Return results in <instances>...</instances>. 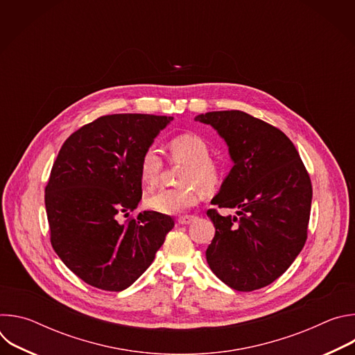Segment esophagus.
<instances>
[{
	"instance_id": "esophagus-1",
	"label": "esophagus",
	"mask_w": 355,
	"mask_h": 355,
	"mask_svg": "<svg viewBox=\"0 0 355 355\" xmlns=\"http://www.w3.org/2000/svg\"><path fill=\"white\" fill-rule=\"evenodd\" d=\"M195 219H196V216H193V215H185V216L178 218V223L180 225H189Z\"/></svg>"
}]
</instances>
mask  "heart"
<instances>
[{
	"mask_svg": "<svg viewBox=\"0 0 355 355\" xmlns=\"http://www.w3.org/2000/svg\"><path fill=\"white\" fill-rule=\"evenodd\" d=\"M168 151L174 160L185 162L178 182L174 188H162L146 198L151 211L164 215H178L196 205L200 191H214L222 178L218 163L211 159L208 141L195 133H182L168 141ZM163 159L156 146L144 148L139 160V174L143 185L151 188L159 181Z\"/></svg>",
	"mask_w": 355,
	"mask_h": 355,
	"instance_id": "b5f03b06",
	"label": "heart"
}]
</instances>
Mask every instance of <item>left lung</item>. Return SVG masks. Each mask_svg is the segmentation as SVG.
<instances>
[{"instance_id": "left-lung-1", "label": "left lung", "mask_w": 355, "mask_h": 355, "mask_svg": "<svg viewBox=\"0 0 355 355\" xmlns=\"http://www.w3.org/2000/svg\"><path fill=\"white\" fill-rule=\"evenodd\" d=\"M225 139L233 167L211 204L237 216L207 214L215 237L207 248L214 274L236 291L264 288L297 257L308 237L312 182L297 150L278 128L241 111L200 114Z\"/></svg>"}]
</instances>
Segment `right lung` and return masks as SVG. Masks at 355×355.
Wrapping results in <instances>:
<instances>
[{"label":"right lung","instance_id":"1","mask_svg":"<svg viewBox=\"0 0 355 355\" xmlns=\"http://www.w3.org/2000/svg\"><path fill=\"white\" fill-rule=\"evenodd\" d=\"M173 116L105 115L76 130L62 146L44 188L50 243L78 278L119 292L153 263L171 216L140 212L139 160Z\"/></svg>","mask_w":355,"mask_h":355}]
</instances>
